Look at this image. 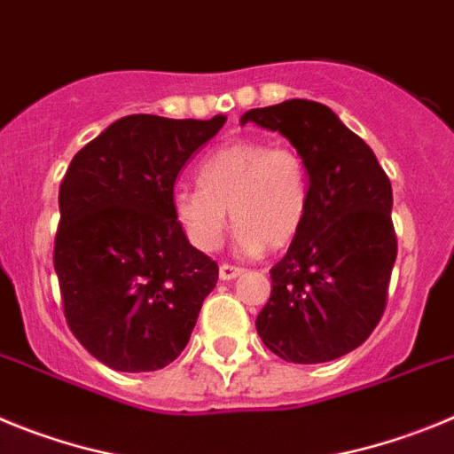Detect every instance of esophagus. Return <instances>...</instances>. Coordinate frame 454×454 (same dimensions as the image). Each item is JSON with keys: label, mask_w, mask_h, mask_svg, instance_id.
I'll return each instance as SVG.
<instances>
[{"label": "esophagus", "mask_w": 454, "mask_h": 454, "mask_svg": "<svg viewBox=\"0 0 454 454\" xmlns=\"http://www.w3.org/2000/svg\"><path fill=\"white\" fill-rule=\"evenodd\" d=\"M237 276H242V269L239 267H232V264H222L219 267V278L222 280H235Z\"/></svg>", "instance_id": "1"}]
</instances>
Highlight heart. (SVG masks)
Returning a JSON list of instances; mask_svg holds the SVG:
<instances>
[{"mask_svg":"<svg viewBox=\"0 0 454 454\" xmlns=\"http://www.w3.org/2000/svg\"><path fill=\"white\" fill-rule=\"evenodd\" d=\"M199 181L201 185L174 192V212L201 251L222 244L231 217L239 228L237 244L244 253L287 247L303 226L308 171L301 153L289 146L232 142L199 165Z\"/></svg>","mask_w":454,"mask_h":454,"instance_id":"1","label":"heart"}]
</instances>
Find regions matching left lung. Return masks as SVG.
<instances>
[{"mask_svg": "<svg viewBox=\"0 0 454 454\" xmlns=\"http://www.w3.org/2000/svg\"><path fill=\"white\" fill-rule=\"evenodd\" d=\"M292 142L308 171V210L271 269L255 328L271 353L321 364L362 346L385 312L395 262L391 183L364 140L324 104L289 99L242 115Z\"/></svg>", "mask_w": 454, "mask_h": 454, "instance_id": "1", "label": "left lung"}]
</instances>
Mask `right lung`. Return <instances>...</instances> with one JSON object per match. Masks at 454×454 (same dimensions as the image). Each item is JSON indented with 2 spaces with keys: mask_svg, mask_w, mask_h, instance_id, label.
Listing matches in <instances>:
<instances>
[{
  "mask_svg": "<svg viewBox=\"0 0 454 454\" xmlns=\"http://www.w3.org/2000/svg\"><path fill=\"white\" fill-rule=\"evenodd\" d=\"M223 121L121 117L69 162L54 269L69 330L110 369L145 373L174 362L217 285V262L176 219L174 183Z\"/></svg>",
  "mask_w": 454,
  "mask_h": 454,
  "instance_id": "add662e5",
  "label": "right lung"
}]
</instances>
